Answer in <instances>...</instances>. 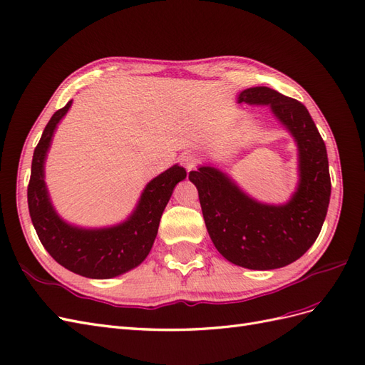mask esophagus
<instances>
[{
	"instance_id": "1",
	"label": "esophagus",
	"mask_w": 365,
	"mask_h": 365,
	"mask_svg": "<svg viewBox=\"0 0 365 365\" xmlns=\"http://www.w3.org/2000/svg\"><path fill=\"white\" fill-rule=\"evenodd\" d=\"M197 163H200V160H197V157L195 155V153H185V155H182V158H181V164L189 172L196 168Z\"/></svg>"
}]
</instances>
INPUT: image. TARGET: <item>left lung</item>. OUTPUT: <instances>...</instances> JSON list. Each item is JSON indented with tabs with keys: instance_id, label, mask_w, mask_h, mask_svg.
<instances>
[{
	"instance_id": "obj_1",
	"label": "left lung",
	"mask_w": 365,
	"mask_h": 365,
	"mask_svg": "<svg viewBox=\"0 0 365 365\" xmlns=\"http://www.w3.org/2000/svg\"><path fill=\"white\" fill-rule=\"evenodd\" d=\"M237 102L268 105L298 148L297 192L284 205L257 202L225 173L201 165L189 173L205 227L222 256L248 269H275L300 259L317 240L330 201L326 145L306 106L268 86L242 91Z\"/></svg>"
}]
</instances>
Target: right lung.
I'll use <instances>...</instances> for the list:
<instances>
[{
  "mask_svg": "<svg viewBox=\"0 0 365 365\" xmlns=\"http://www.w3.org/2000/svg\"><path fill=\"white\" fill-rule=\"evenodd\" d=\"M71 103L70 101L53 114L33 153L27 189L29 212L41 244L63 268L88 279H113L134 269L148 257L164 208L175 185L185 178L187 172L175 164L153 178L143 190L134 213L123 224L96 230L67 224L50 202L43 181V163L54 129L68 113Z\"/></svg>",
  "mask_w": 365,
  "mask_h": 365,
  "instance_id": "obj_1",
  "label": "right lung"
}]
</instances>
